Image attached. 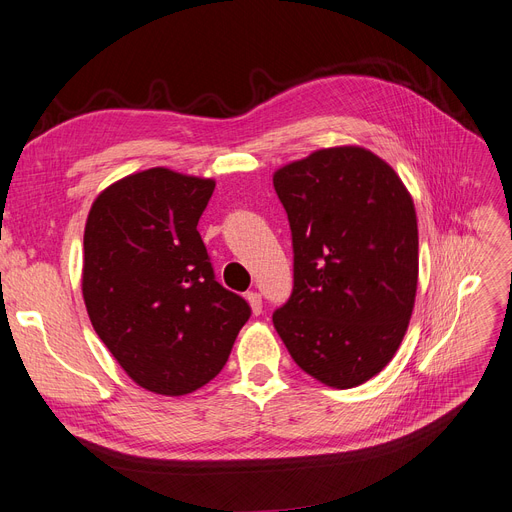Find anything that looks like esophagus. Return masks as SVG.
Listing matches in <instances>:
<instances>
[{
  "label": "esophagus",
  "instance_id": "34e87169",
  "mask_svg": "<svg viewBox=\"0 0 512 512\" xmlns=\"http://www.w3.org/2000/svg\"><path fill=\"white\" fill-rule=\"evenodd\" d=\"M245 300L250 302L254 315H260V313H262V296H260L258 292H248V294H245Z\"/></svg>",
  "mask_w": 512,
  "mask_h": 512
}]
</instances>
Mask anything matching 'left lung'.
I'll return each mask as SVG.
<instances>
[{"mask_svg": "<svg viewBox=\"0 0 512 512\" xmlns=\"http://www.w3.org/2000/svg\"><path fill=\"white\" fill-rule=\"evenodd\" d=\"M273 187L290 220L294 288L273 325L300 370L334 388L393 359L418 285L414 201L395 170L361 147L288 163Z\"/></svg>", "mask_w": 512, "mask_h": 512, "instance_id": "1", "label": "left lung"}]
</instances>
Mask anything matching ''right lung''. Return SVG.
I'll list each match as a JSON object with an SVG mask.
<instances>
[{"label":"right lung","instance_id":"right-lung-1","mask_svg":"<svg viewBox=\"0 0 512 512\" xmlns=\"http://www.w3.org/2000/svg\"><path fill=\"white\" fill-rule=\"evenodd\" d=\"M216 182L151 168L92 203L81 292L98 338L157 395H187L227 363L252 309L216 281L197 222Z\"/></svg>","mask_w":512,"mask_h":512}]
</instances>
